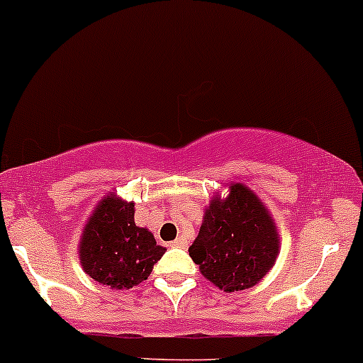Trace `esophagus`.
<instances>
[{"label":"esophagus","mask_w":363,"mask_h":363,"mask_svg":"<svg viewBox=\"0 0 363 363\" xmlns=\"http://www.w3.org/2000/svg\"><path fill=\"white\" fill-rule=\"evenodd\" d=\"M170 246H172V248H184L186 240H184V238H177V240L170 242Z\"/></svg>","instance_id":"1"}]
</instances>
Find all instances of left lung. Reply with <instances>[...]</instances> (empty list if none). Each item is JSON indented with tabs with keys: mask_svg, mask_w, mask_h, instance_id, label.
<instances>
[{
	"mask_svg": "<svg viewBox=\"0 0 363 363\" xmlns=\"http://www.w3.org/2000/svg\"><path fill=\"white\" fill-rule=\"evenodd\" d=\"M277 253L274 220L264 203L242 184L230 186L225 200L213 198L189 246V257L203 276L225 293L257 284L274 267Z\"/></svg>",
	"mask_w": 363,
	"mask_h": 363,
	"instance_id": "obj_1",
	"label": "left lung"
}]
</instances>
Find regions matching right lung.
Listing matches in <instances>:
<instances>
[{"label": "right lung", "mask_w": 363, "mask_h": 363, "mask_svg": "<svg viewBox=\"0 0 363 363\" xmlns=\"http://www.w3.org/2000/svg\"><path fill=\"white\" fill-rule=\"evenodd\" d=\"M165 248L148 229L134 222V203L106 196L84 227L81 265L94 281L111 289H130L150 277Z\"/></svg>", "instance_id": "obj_1"}]
</instances>
